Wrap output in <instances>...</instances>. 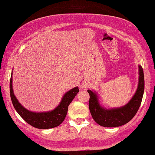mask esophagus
<instances>
[{
  "label": "esophagus",
  "instance_id": "obj_1",
  "mask_svg": "<svg viewBox=\"0 0 155 155\" xmlns=\"http://www.w3.org/2000/svg\"><path fill=\"white\" fill-rule=\"evenodd\" d=\"M88 85V81L85 78H81L80 82H79V87H81L82 89L85 88Z\"/></svg>",
  "mask_w": 155,
  "mask_h": 155
}]
</instances>
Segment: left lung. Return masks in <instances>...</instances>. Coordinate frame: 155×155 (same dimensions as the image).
I'll return each mask as SVG.
<instances>
[{
    "label": "left lung",
    "mask_w": 155,
    "mask_h": 155,
    "mask_svg": "<svg viewBox=\"0 0 155 155\" xmlns=\"http://www.w3.org/2000/svg\"><path fill=\"white\" fill-rule=\"evenodd\" d=\"M139 83L137 91L126 105L117 108L105 109L100 105L96 92L88 90L90 95L89 110L94 120L106 127H116L125 125L131 120L141 106L145 88L143 68L139 65Z\"/></svg>",
    "instance_id": "1"
}]
</instances>
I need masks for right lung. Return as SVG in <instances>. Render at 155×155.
<instances>
[{"label":"right lung","instance_id":"add662e5","mask_svg":"<svg viewBox=\"0 0 155 155\" xmlns=\"http://www.w3.org/2000/svg\"><path fill=\"white\" fill-rule=\"evenodd\" d=\"M79 92L77 87L70 90L64 94L56 108L48 112H33L21 105L14 94L12 88V73L10 81V93L14 108L28 124L38 129H46L59 126L65 118L71 102Z\"/></svg>","mask_w":155,"mask_h":155}]
</instances>
